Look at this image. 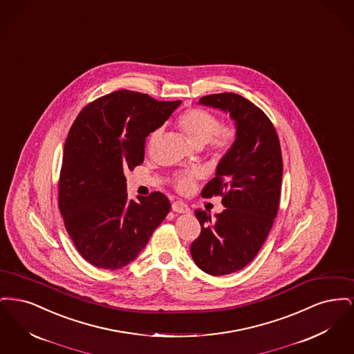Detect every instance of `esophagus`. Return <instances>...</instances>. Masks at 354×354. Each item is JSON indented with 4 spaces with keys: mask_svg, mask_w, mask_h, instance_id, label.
I'll list each match as a JSON object with an SVG mask.
<instances>
[{
    "mask_svg": "<svg viewBox=\"0 0 354 354\" xmlns=\"http://www.w3.org/2000/svg\"><path fill=\"white\" fill-rule=\"evenodd\" d=\"M172 209L178 214H189L191 209L188 208V205L183 202H175L172 204Z\"/></svg>",
    "mask_w": 354,
    "mask_h": 354,
    "instance_id": "esophagus-1",
    "label": "esophagus"
}]
</instances>
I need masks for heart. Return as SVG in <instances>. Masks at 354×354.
Segmentation results:
<instances>
[{"label":"heart","mask_w":354,"mask_h":354,"mask_svg":"<svg viewBox=\"0 0 354 354\" xmlns=\"http://www.w3.org/2000/svg\"><path fill=\"white\" fill-rule=\"evenodd\" d=\"M176 126L194 146L202 147L205 143H208L212 151L218 155L228 151L235 140V127L232 124H219V120L214 114L203 109L187 110L176 120ZM160 135L162 130L152 131L147 142L149 149H151ZM201 175L202 172L198 169L179 174L175 180L176 188L182 192L191 191V188L195 185V180L201 178Z\"/></svg>","instance_id":"obj_1"}]
</instances>
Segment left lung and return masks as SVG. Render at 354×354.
<instances>
[{"label": "left lung", "mask_w": 354, "mask_h": 354, "mask_svg": "<svg viewBox=\"0 0 354 354\" xmlns=\"http://www.w3.org/2000/svg\"><path fill=\"white\" fill-rule=\"evenodd\" d=\"M199 104L230 114L235 123V140L202 191L204 198L221 195L225 208L214 218L195 211L202 232L191 244L195 264L221 276L243 270L263 247L279 209L283 159L272 122L252 102L221 93L203 97Z\"/></svg>", "instance_id": "8db88e82"}]
</instances>
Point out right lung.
<instances>
[{"label":"right lung","mask_w":354,"mask_h":354,"mask_svg":"<svg viewBox=\"0 0 354 354\" xmlns=\"http://www.w3.org/2000/svg\"><path fill=\"white\" fill-rule=\"evenodd\" d=\"M182 101L158 102L119 90L87 104L65 143L59 211L78 252L102 270H119L149 243L169 212L166 195L129 199L126 171L143 163L145 142Z\"/></svg>","instance_id":"obj_1"}]
</instances>
